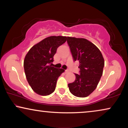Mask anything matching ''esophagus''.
<instances>
[{
  "label": "esophagus",
  "mask_w": 128,
  "mask_h": 128,
  "mask_svg": "<svg viewBox=\"0 0 128 128\" xmlns=\"http://www.w3.org/2000/svg\"><path fill=\"white\" fill-rule=\"evenodd\" d=\"M69 69L65 70V73H69Z\"/></svg>",
  "instance_id": "34e87169"
}]
</instances>
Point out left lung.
Wrapping results in <instances>:
<instances>
[{"label": "left lung", "mask_w": 128, "mask_h": 128, "mask_svg": "<svg viewBox=\"0 0 128 128\" xmlns=\"http://www.w3.org/2000/svg\"><path fill=\"white\" fill-rule=\"evenodd\" d=\"M73 61H78L79 74L68 84L69 91L78 97H86L97 87L102 76L104 60L99 49L84 38L67 37Z\"/></svg>", "instance_id": "obj_1"}]
</instances>
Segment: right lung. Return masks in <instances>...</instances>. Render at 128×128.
I'll use <instances>...</instances> for the list:
<instances>
[{
  "mask_svg": "<svg viewBox=\"0 0 128 128\" xmlns=\"http://www.w3.org/2000/svg\"><path fill=\"white\" fill-rule=\"evenodd\" d=\"M64 36H51L31 48L24 60L28 83L36 94L48 96L55 90L58 78L64 72L52 66L58 48L66 41Z\"/></svg>",
  "mask_w": 128,
  "mask_h": 128,
  "instance_id": "add662e5",
  "label": "right lung"
}]
</instances>
